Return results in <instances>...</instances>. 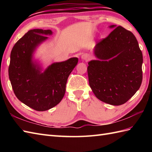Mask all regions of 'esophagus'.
<instances>
[{
  "label": "esophagus",
  "instance_id": "1",
  "mask_svg": "<svg viewBox=\"0 0 152 152\" xmlns=\"http://www.w3.org/2000/svg\"><path fill=\"white\" fill-rule=\"evenodd\" d=\"M82 59L86 61H88L89 60H90V59H91V56H90L89 55L88 53L83 54L82 56Z\"/></svg>",
  "mask_w": 152,
  "mask_h": 152
}]
</instances>
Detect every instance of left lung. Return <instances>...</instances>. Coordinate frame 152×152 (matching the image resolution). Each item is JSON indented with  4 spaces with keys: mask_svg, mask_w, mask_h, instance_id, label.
Returning a JSON list of instances; mask_svg holds the SVG:
<instances>
[{
    "mask_svg": "<svg viewBox=\"0 0 152 152\" xmlns=\"http://www.w3.org/2000/svg\"><path fill=\"white\" fill-rule=\"evenodd\" d=\"M96 44L97 60L88 63L89 86L96 97L107 104L119 106L128 101L142 81V53L131 31L121 26Z\"/></svg>",
    "mask_w": 152,
    "mask_h": 152,
    "instance_id": "8db88e82",
    "label": "left lung"
}]
</instances>
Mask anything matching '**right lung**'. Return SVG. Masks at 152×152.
<instances>
[{
    "instance_id": "add662e5",
    "label": "right lung",
    "mask_w": 152,
    "mask_h": 152,
    "mask_svg": "<svg viewBox=\"0 0 152 152\" xmlns=\"http://www.w3.org/2000/svg\"><path fill=\"white\" fill-rule=\"evenodd\" d=\"M52 34L51 30L28 31L13 47L9 78L17 98L37 111H46L59 104L65 93L67 79L78 63L77 57L54 63L44 72L33 56L36 48Z\"/></svg>"
}]
</instances>
